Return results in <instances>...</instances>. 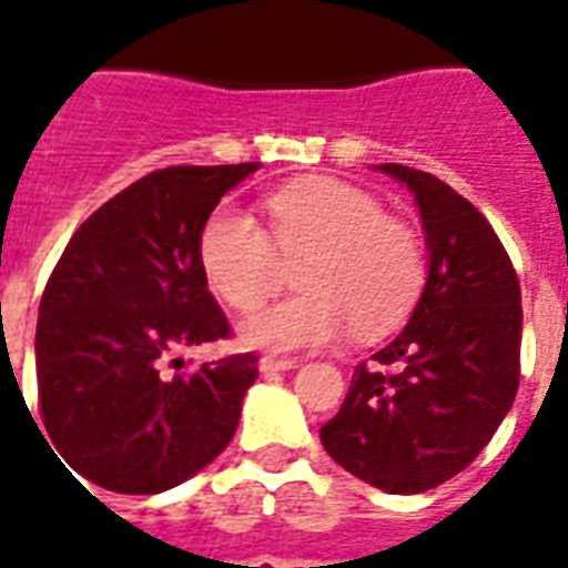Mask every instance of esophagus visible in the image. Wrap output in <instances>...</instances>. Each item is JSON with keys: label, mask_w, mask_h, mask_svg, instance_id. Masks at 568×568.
<instances>
[{"label": "esophagus", "mask_w": 568, "mask_h": 568, "mask_svg": "<svg viewBox=\"0 0 568 568\" xmlns=\"http://www.w3.org/2000/svg\"><path fill=\"white\" fill-rule=\"evenodd\" d=\"M258 368H262V374L292 372V368H297V359H292V356H262Z\"/></svg>", "instance_id": "obj_1"}]
</instances>
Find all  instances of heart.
Segmentation results:
<instances>
[{"instance_id":"obj_1","label":"heart","mask_w":568,"mask_h":568,"mask_svg":"<svg viewBox=\"0 0 568 568\" xmlns=\"http://www.w3.org/2000/svg\"><path fill=\"white\" fill-rule=\"evenodd\" d=\"M267 231L244 209L221 205L200 232V267L232 310L253 312L276 292L283 258H301L303 292L258 312L241 327L244 345L274 354L359 338L406 318L424 285L415 230L383 214L377 196L351 182L312 176L265 200ZM275 244L271 245L270 241Z\"/></svg>"}]
</instances>
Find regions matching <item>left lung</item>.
<instances>
[{"label":"left lung","instance_id":"8db88e82","mask_svg":"<svg viewBox=\"0 0 568 568\" xmlns=\"http://www.w3.org/2000/svg\"><path fill=\"white\" fill-rule=\"evenodd\" d=\"M377 171L413 191L427 241V283L413 318L372 365H356L321 445L392 495L436 489L493 439L519 388L521 292L484 214L433 173Z\"/></svg>","mask_w":568,"mask_h":568}]
</instances>
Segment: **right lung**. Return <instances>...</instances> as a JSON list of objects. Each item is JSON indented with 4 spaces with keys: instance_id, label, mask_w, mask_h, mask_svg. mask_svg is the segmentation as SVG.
Wrapping results in <instances>:
<instances>
[{
    "instance_id": "right-lung-1",
    "label": "right lung",
    "mask_w": 568,
    "mask_h": 568,
    "mask_svg": "<svg viewBox=\"0 0 568 568\" xmlns=\"http://www.w3.org/2000/svg\"><path fill=\"white\" fill-rule=\"evenodd\" d=\"M253 171L256 162L146 173L73 232L49 276L34 336L40 415L61 466L102 489H173L235 436L258 356L189 372L171 356L230 336L200 267V232Z\"/></svg>"
}]
</instances>
